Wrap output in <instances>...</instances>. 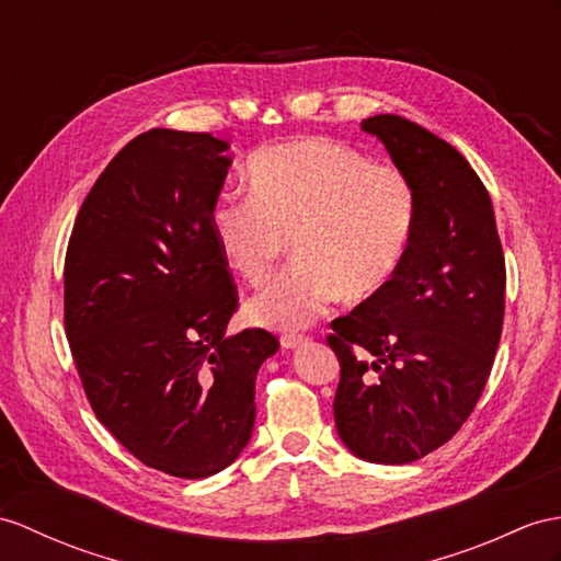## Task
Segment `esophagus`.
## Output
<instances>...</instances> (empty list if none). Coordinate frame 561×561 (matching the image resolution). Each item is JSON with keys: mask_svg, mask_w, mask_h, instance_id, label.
<instances>
[{"mask_svg": "<svg viewBox=\"0 0 561 561\" xmlns=\"http://www.w3.org/2000/svg\"><path fill=\"white\" fill-rule=\"evenodd\" d=\"M307 343H309V337H307V335L285 333V335L280 337V345H283L285 350H297V347H302V345H307Z\"/></svg>", "mask_w": 561, "mask_h": 561, "instance_id": "1", "label": "esophagus"}]
</instances>
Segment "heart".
<instances>
[{
	"label": "heart",
	"instance_id": "b5f03b06",
	"mask_svg": "<svg viewBox=\"0 0 561 561\" xmlns=\"http://www.w3.org/2000/svg\"><path fill=\"white\" fill-rule=\"evenodd\" d=\"M248 197H221L211 228L230 268L262 285L288 238L295 262L254 295L252 323L299 331L340 295L352 302L380 293L402 266L416 226L409 178L371 163L331 138H302L259 149L244 167Z\"/></svg>",
	"mask_w": 561,
	"mask_h": 561
}]
</instances>
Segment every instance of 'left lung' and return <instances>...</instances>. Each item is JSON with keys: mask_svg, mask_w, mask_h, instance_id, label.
Listing matches in <instances>:
<instances>
[{"mask_svg": "<svg viewBox=\"0 0 561 561\" xmlns=\"http://www.w3.org/2000/svg\"><path fill=\"white\" fill-rule=\"evenodd\" d=\"M414 187L416 226L383 290L331 323L335 426L352 455L409 463L445 445L488 383L504 319L493 202L457 149L394 114L362 121Z\"/></svg>", "mask_w": 561, "mask_h": 561, "instance_id": "obj_1", "label": "left lung"}]
</instances>
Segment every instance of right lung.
Listing matches in <instances>:
<instances>
[{"instance_id": "right-lung-1", "label": "right lung", "mask_w": 561, "mask_h": 561, "mask_svg": "<svg viewBox=\"0 0 561 561\" xmlns=\"http://www.w3.org/2000/svg\"><path fill=\"white\" fill-rule=\"evenodd\" d=\"M230 145L147 130L92 185L68 240L64 323L92 412L147 467L224 471L254 428L262 328L226 335L238 297L211 228Z\"/></svg>"}]
</instances>
